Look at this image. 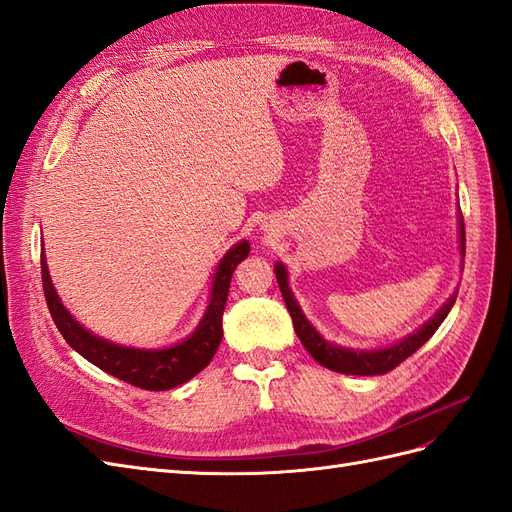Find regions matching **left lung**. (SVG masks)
Segmentation results:
<instances>
[{
  "instance_id": "left-lung-1",
  "label": "left lung",
  "mask_w": 512,
  "mask_h": 512,
  "mask_svg": "<svg viewBox=\"0 0 512 512\" xmlns=\"http://www.w3.org/2000/svg\"><path fill=\"white\" fill-rule=\"evenodd\" d=\"M459 223H461V253L465 255L463 216H459ZM274 272H276V281H279V287H281L283 300L287 304V311L291 319H294L296 334L302 341V345L306 347V352H309L321 367L337 373H345V375H384L394 367H399L405 358H410L416 349H420L433 337L435 330L442 326V321L446 319L452 304L457 300V294H455L427 321L425 326H420L418 332L410 334V337L399 341L397 345L386 347V349H373V352H354V349H345V347L328 343L326 339H321V334L309 324V321H306L298 302L294 300V296H291L289 285H287V270L281 264H276Z\"/></svg>"
}]
</instances>
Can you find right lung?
<instances>
[{"label":"right lung","instance_id":"add662e5","mask_svg":"<svg viewBox=\"0 0 512 512\" xmlns=\"http://www.w3.org/2000/svg\"><path fill=\"white\" fill-rule=\"evenodd\" d=\"M248 251H251V244L238 242L223 257L221 266H218L214 276L210 306L191 337L173 347L152 349V352L150 349H135L109 343L96 337V334L87 332L81 324H77L55 294V287L51 285V276L47 270L45 253L40 255L42 289H45L49 313L55 321L57 330L62 332L66 343L85 360H90L98 369L137 388L154 392L169 390L188 382V379L195 377L199 371L206 369L210 360L214 358L216 349L223 339V311L227 304L231 276L240 261L246 259Z\"/></svg>","mask_w":512,"mask_h":512}]
</instances>
